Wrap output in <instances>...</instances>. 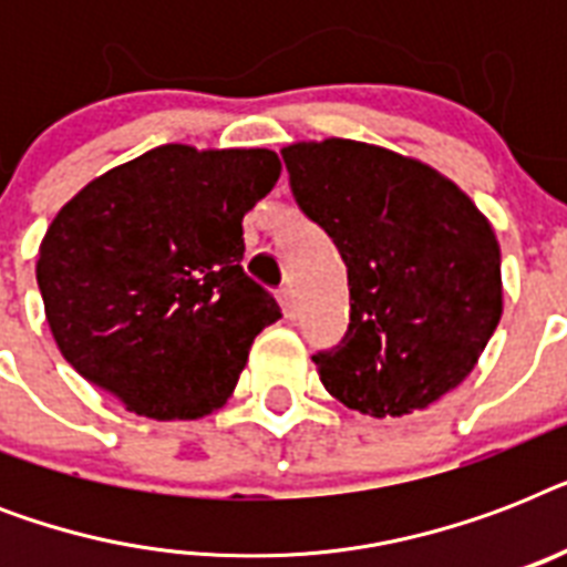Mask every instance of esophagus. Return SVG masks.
I'll return each instance as SVG.
<instances>
[{
    "instance_id": "obj_1",
    "label": "esophagus",
    "mask_w": 567,
    "mask_h": 567,
    "mask_svg": "<svg viewBox=\"0 0 567 567\" xmlns=\"http://www.w3.org/2000/svg\"><path fill=\"white\" fill-rule=\"evenodd\" d=\"M279 306H282L285 318H297V293H293V288L279 291Z\"/></svg>"
}]
</instances>
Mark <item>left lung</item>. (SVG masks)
<instances>
[{"mask_svg":"<svg viewBox=\"0 0 567 567\" xmlns=\"http://www.w3.org/2000/svg\"><path fill=\"white\" fill-rule=\"evenodd\" d=\"M282 158L347 265L350 329L311 355L320 382L371 417L426 409L474 371L501 323L492 223L444 173L385 146L297 141Z\"/></svg>","mask_w":567,"mask_h":567,"instance_id":"8db88e82","label":"left lung"}]
</instances>
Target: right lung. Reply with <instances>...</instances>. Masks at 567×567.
<instances>
[{
	"label": "right lung",
	"instance_id": "1",
	"mask_svg": "<svg viewBox=\"0 0 567 567\" xmlns=\"http://www.w3.org/2000/svg\"><path fill=\"white\" fill-rule=\"evenodd\" d=\"M279 173L274 150L164 144L87 182L34 265L66 362L144 417L217 412L258 332L282 318L240 267L244 214Z\"/></svg>",
	"mask_w": 567,
	"mask_h": 567
}]
</instances>
